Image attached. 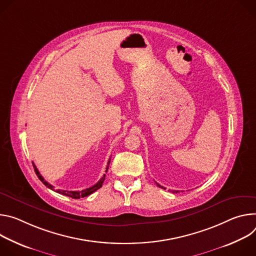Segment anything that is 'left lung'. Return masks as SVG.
I'll return each mask as SVG.
<instances>
[{
  "label": "left lung",
  "instance_id": "left-lung-1",
  "mask_svg": "<svg viewBox=\"0 0 256 256\" xmlns=\"http://www.w3.org/2000/svg\"><path fill=\"white\" fill-rule=\"evenodd\" d=\"M156 185H158V187H160V188H164V189H166V188H164V187H162V186H160V184H158V183H156ZM175 192H176V193H177V192H179V191H175V190H174V191H173V193H175Z\"/></svg>",
  "mask_w": 256,
  "mask_h": 256
}]
</instances>
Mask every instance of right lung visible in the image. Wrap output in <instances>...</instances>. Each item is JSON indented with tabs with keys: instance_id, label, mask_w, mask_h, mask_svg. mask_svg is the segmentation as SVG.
<instances>
[{
	"instance_id": "1",
	"label": "right lung",
	"mask_w": 256,
	"mask_h": 256,
	"mask_svg": "<svg viewBox=\"0 0 256 256\" xmlns=\"http://www.w3.org/2000/svg\"><path fill=\"white\" fill-rule=\"evenodd\" d=\"M32 164H34V171H36V176L38 177V179L48 187V188H50V189H52V190H54V191H56V192H58V193H60V194H63V195H66V196H69V197H72V198H75V200H78V198H81V197H86V196H88V195H90L92 193H94V191H96L98 189H100L102 186V183H104V178H106V175H104L102 178H100V180L96 183V184H94V186H92V187H90V188H86V189H84V190H81V191H67V190H60V189H56L54 190V186H52L50 183H48L46 181H44V179L42 178V176L40 175V173L38 172V168L36 166V164L32 162ZM108 164H110V160H108V166H106V172H108Z\"/></svg>"
}]
</instances>
